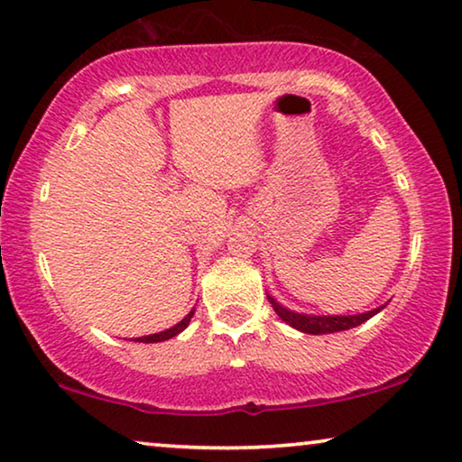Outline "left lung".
I'll use <instances>...</instances> for the list:
<instances>
[{"label":"left lung","instance_id":"1","mask_svg":"<svg viewBox=\"0 0 462 462\" xmlns=\"http://www.w3.org/2000/svg\"><path fill=\"white\" fill-rule=\"evenodd\" d=\"M267 299H270L273 311L280 315L282 321H286L288 326L299 329L302 334H313V336L344 332V329L361 326V323L371 319L374 315L380 313L385 305H388V302H385L382 307L371 309V311H365V313H356V315H309V313H297L292 311V309H286L284 305H280L272 294H267Z\"/></svg>","mask_w":462,"mask_h":462}]
</instances>
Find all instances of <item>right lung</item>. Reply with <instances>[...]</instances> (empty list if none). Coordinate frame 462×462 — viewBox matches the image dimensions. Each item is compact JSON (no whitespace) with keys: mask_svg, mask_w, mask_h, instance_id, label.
I'll use <instances>...</instances> for the list:
<instances>
[{"mask_svg":"<svg viewBox=\"0 0 462 462\" xmlns=\"http://www.w3.org/2000/svg\"><path fill=\"white\" fill-rule=\"evenodd\" d=\"M192 315H195V309H192V311L187 315V318H184L182 321H178L176 326H171L170 329H163V332H157V334H149V336H141V338H136L134 342H144V344H153V342H163V340H170V338H174V336H178L182 332V329H187V326L190 323V318Z\"/></svg>","mask_w":462,"mask_h":462,"instance_id":"1","label":"right lung"}]
</instances>
